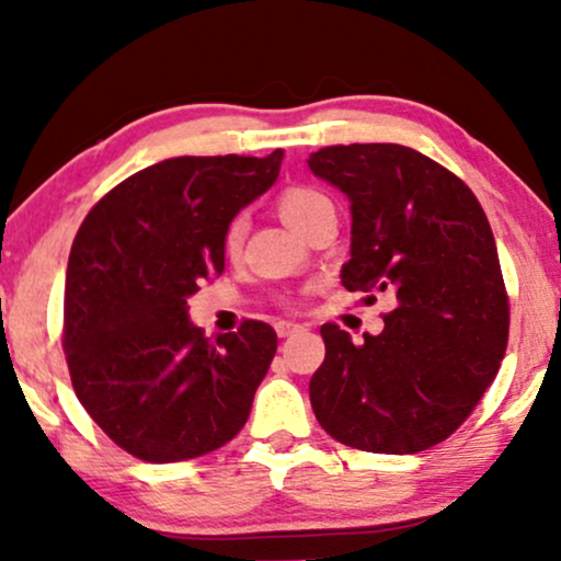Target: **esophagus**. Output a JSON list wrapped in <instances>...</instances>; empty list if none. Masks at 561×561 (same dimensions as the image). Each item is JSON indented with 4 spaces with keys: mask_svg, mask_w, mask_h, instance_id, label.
Here are the masks:
<instances>
[{
    "mask_svg": "<svg viewBox=\"0 0 561 561\" xmlns=\"http://www.w3.org/2000/svg\"><path fill=\"white\" fill-rule=\"evenodd\" d=\"M302 330V324H295V321H276V334L279 337H293Z\"/></svg>",
    "mask_w": 561,
    "mask_h": 561,
    "instance_id": "obj_1",
    "label": "esophagus"
}]
</instances>
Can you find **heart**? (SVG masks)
Returning a JSON list of instances; mask_svg holds the SVG:
<instances>
[{
    "mask_svg": "<svg viewBox=\"0 0 561 561\" xmlns=\"http://www.w3.org/2000/svg\"><path fill=\"white\" fill-rule=\"evenodd\" d=\"M276 210H279V216L285 218L289 227L300 231V234H306L317 218H321L324 214H334V205L324 192L317 190V186L295 184V186H287V190L276 197ZM244 234H248V221H244V216H234L227 224V229H224V237H221V248L227 259L231 261L240 259Z\"/></svg>",
    "mask_w": 561,
    "mask_h": 561,
    "instance_id": "heart-1",
    "label": "heart"
}]
</instances>
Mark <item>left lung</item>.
Masks as SVG:
<instances>
[{"label": "left lung", "instance_id": "1", "mask_svg": "<svg viewBox=\"0 0 561 561\" xmlns=\"http://www.w3.org/2000/svg\"><path fill=\"white\" fill-rule=\"evenodd\" d=\"M308 169L351 199L345 289L396 295L385 330L364 343L321 327L313 414L358 450L433 448L472 414L508 343V295L485 210L456 173L403 145L321 147Z\"/></svg>", "mask_w": 561, "mask_h": 561}]
</instances>
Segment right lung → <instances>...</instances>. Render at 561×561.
I'll return each instance as SVG.
<instances>
[{
    "label": "right lung",
    "instance_id": "obj_1",
    "mask_svg": "<svg viewBox=\"0 0 561 561\" xmlns=\"http://www.w3.org/2000/svg\"><path fill=\"white\" fill-rule=\"evenodd\" d=\"M266 158H169L113 186L70 248L62 347L76 396L118 448L152 465L221 448L276 353L255 319L205 337L186 298L224 272L221 237L276 182Z\"/></svg>",
    "mask_w": 561,
    "mask_h": 561
}]
</instances>
